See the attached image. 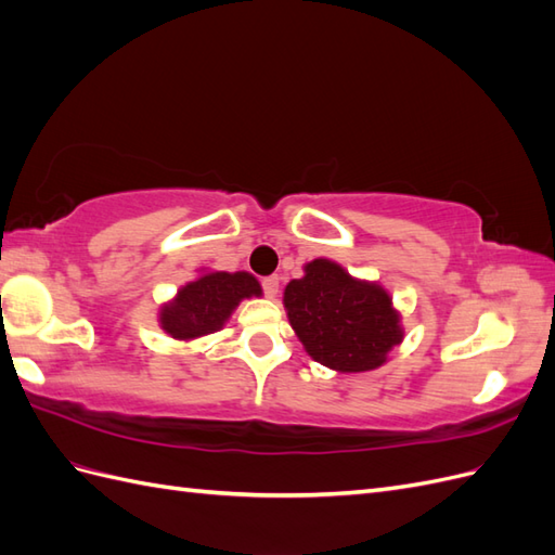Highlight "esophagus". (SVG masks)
<instances>
[{"label":"esophagus","mask_w":555,"mask_h":555,"mask_svg":"<svg viewBox=\"0 0 555 555\" xmlns=\"http://www.w3.org/2000/svg\"><path fill=\"white\" fill-rule=\"evenodd\" d=\"M261 289L268 298H275L278 296V289H280V278L278 275H268L261 280Z\"/></svg>","instance_id":"esophagus-1"}]
</instances>
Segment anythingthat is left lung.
I'll list each match as a JSON object with an SVG mask.
<instances>
[{
	"mask_svg": "<svg viewBox=\"0 0 555 555\" xmlns=\"http://www.w3.org/2000/svg\"><path fill=\"white\" fill-rule=\"evenodd\" d=\"M284 308L308 354L340 373L379 367L402 340L389 294L328 259L310 261L306 275L287 284Z\"/></svg>",
	"mask_w": 555,
	"mask_h": 555,
	"instance_id": "obj_1",
	"label": "left lung"
}]
</instances>
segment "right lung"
<instances>
[{
  "mask_svg": "<svg viewBox=\"0 0 555 555\" xmlns=\"http://www.w3.org/2000/svg\"><path fill=\"white\" fill-rule=\"evenodd\" d=\"M261 296L257 278L249 273H208L178 292L173 304L164 306L162 328L178 340L222 328L243 298Z\"/></svg>",
  "mask_w": 555,
  "mask_h": 555,
  "instance_id": "add662e5",
  "label": "right lung"
}]
</instances>
